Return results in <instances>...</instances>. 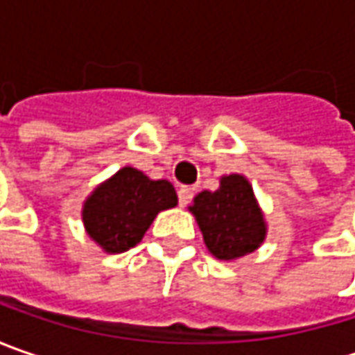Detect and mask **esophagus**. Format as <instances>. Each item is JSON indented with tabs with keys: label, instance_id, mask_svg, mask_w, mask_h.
<instances>
[{
	"label": "esophagus",
	"instance_id": "obj_1",
	"mask_svg": "<svg viewBox=\"0 0 355 355\" xmlns=\"http://www.w3.org/2000/svg\"><path fill=\"white\" fill-rule=\"evenodd\" d=\"M193 198V189L191 187H187V185H182L180 189H178V199H180V205H187L189 201Z\"/></svg>",
	"mask_w": 355,
	"mask_h": 355
}]
</instances>
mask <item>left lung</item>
I'll use <instances>...</instances> for the list:
<instances>
[{
  "mask_svg": "<svg viewBox=\"0 0 355 355\" xmlns=\"http://www.w3.org/2000/svg\"><path fill=\"white\" fill-rule=\"evenodd\" d=\"M207 249L221 261L252 252L265 241L266 227L252 187L243 175H225L217 191H201L189 207Z\"/></svg>",
  "mask_w": 355,
  "mask_h": 355,
  "instance_id": "left-lung-1",
  "label": "left lung"
}]
</instances>
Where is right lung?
Here are the masks:
<instances>
[{"instance_id": "add662e5", "label": "right lung", "mask_w": 355, "mask_h": 355, "mask_svg": "<svg viewBox=\"0 0 355 355\" xmlns=\"http://www.w3.org/2000/svg\"><path fill=\"white\" fill-rule=\"evenodd\" d=\"M178 205L170 182L150 180L140 170L122 168L87 199L83 221L104 251L124 252L142 241L162 209Z\"/></svg>"}]
</instances>
